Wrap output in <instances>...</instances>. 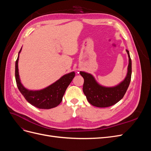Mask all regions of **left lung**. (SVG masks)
Instances as JSON below:
<instances>
[{
    "instance_id": "obj_1",
    "label": "left lung",
    "mask_w": 151,
    "mask_h": 151,
    "mask_svg": "<svg viewBox=\"0 0 151 151\" xmlns=\"http://www.w3.org/2000/svg\"><path fill=\"white\" fill-rule=\"evenodd\" d=\"M129 57L127 74L122 82L113 87H104L95 80L93 75L85 72H80L84 82L83 92L88 102L94 106L105 108L111 106L123 98L129 88L132 75V60L129 50H126Z\"/></svg>"
}]
</instances>
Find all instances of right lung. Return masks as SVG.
Masks as SVG:
<instances>
[{
    "label": "right lung",
    "instance_id": "obj_1",
    "mask_svg": "<svg viewBox=\"0 0 151 151\" xmlns=\"http://www.w3.org/2000/svg\"><path fill=\"white\" fill-rule=\"evenodd\" d=\"M18 53L16 61L15 77L18 89L24 97L26 100L33 106L40 109H51L57 106L62 101V98L68 85L75 76V72H72L63 76L55 83H53L46 88L38 90H28L22 86L21 83L19 70H18V60L19 55L21 52Z\"/></svg>",
    "mask_w": 151,
    "mask_h": 151
}]
</instances>
